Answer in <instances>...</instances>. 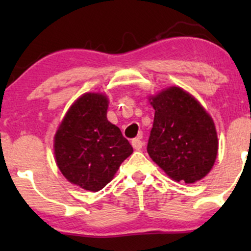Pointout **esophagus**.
<instances>
[{"label": "esophagus", "instance_id": "esophagus-1", "mask_svg": "<svg viewBox=\"0 0 251 251\" xmlns=\"http://www.w3.org/2000/svg\"><path fill=\"white\" fill-rule=\"evenodd\" d=\"M131 144H132V146H133L134 150H140L144 145V143L140 140V138H134V139H132Z\"/></svg>", "mask_w": 251, "mask_h": 251}]
</instances>
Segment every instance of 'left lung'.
Wrapping results in <instances>:
<instances>
[{
    "label": "left lung",
    "mask_w": 251,
    "mask_h": 251,
    "mask_svg": "<svg viewBox=\"0 0 251 251\" xmlns=\"http://www.w3.org/2000/svg\"><path fill=\"white\" fill-rule=\"evenodd\" d=\"M154 120L148 153L176 181L195 183L209 174L218 142L211 117L194 97L170 87L150 98Z\"/></svg>",
    "instance_id": "obj_1"
}]
</instances>
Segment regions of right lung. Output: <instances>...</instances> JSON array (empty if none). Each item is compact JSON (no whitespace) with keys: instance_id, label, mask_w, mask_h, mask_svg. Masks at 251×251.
<instances>
[{"instance_id":"right-lung-1","label":"right lung","mask_w":251,"mask_h":251,"mask_svg":"<svg viewBox=\"0 0 251 251\" xmlns=\"http://www.w3.org/2000/svg\"><path fill=\"white\" fill-rule=\"evenodd\" d=\"M107 98L80 97L63 118L54 138L60 171L71 183L97 192L112 180L133 149L119 127L107 120Z\"/></svg>"}]
</instances>
